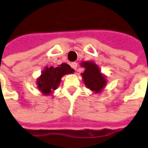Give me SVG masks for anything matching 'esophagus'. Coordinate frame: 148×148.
Listing matches in <instances>:
<instances>
[{
  "mask_svg": "<svg viewBox=\"0 0 148 148\" xmlns=\"http://www.w3.org/2000/svg\"><path fill=\"white\" fill-rule=\"evenodd\" d=\"M70 66H71V68H72V69H74V70H76L77 68H78V64H77V63H75V62H73V63H71V64H70Z\"/></svg>",
  "mask_w": 148,
  "mask_h": 148,
  "instance_id": "esophagus-1",
  "label": "esophagus"
}]
</instances>
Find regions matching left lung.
Listing matches in <instances>:
<instances>
[{
    "label": "left lung",
    "mask_w": 148,
    "mask_h": 148,
    "mask_svg": "<svg viewBox=\"0 0 148 148\" xmlns=\"http://www.w3.org/2000/svg\"><path fill=\"white\" fill-rule=\"evenodd\" d=\"M82 66L85 68L82 74L85 85L95 92H100L106 84L105 77L101 74L99 68L93 62H83Z\"/></svg>",
    "instance_id": "left-lung-1"
}]
</instances>
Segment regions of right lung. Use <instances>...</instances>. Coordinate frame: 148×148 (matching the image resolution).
<instances>
[{
    "instance_id": "obj_1",
    "label": "right lung",
    "mask_w": 148,
    "mask_h": 148,
    "mask_svg": "<svg viewBox=\"0 0 148 148\" xmlns=\"http://www.w3.org/2000/svg\"><path fill=\"white\" fill-rule=\"evenodd\" d=\"M74 69L67 64H61L58 67H47L37 80L39 90L45 95L51 94L57 88L61 77L66 74H72Z\"/></svg>"
}]
</instances>
